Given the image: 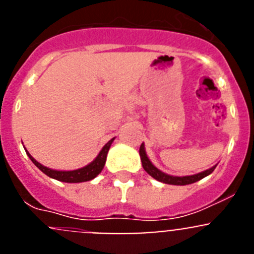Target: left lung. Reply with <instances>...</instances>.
Listing matches in <instances>:
<instances>
[{
    "instance_id": "left-lung-1",
    "label": "left lung",
    "mask_w": 254,
    "mask_h": 254,
    "mask_svg": "<svg viewBox=\"0 0 254 254\" xmlns=\"http://www.w3.org/2000/svg\"><path fill=\"white\" fill-rule=\"evenodd\" d=\"M139 152H140V158H141L143 170H145L151 177H152V178H155L156 181L162 182V183H166V184H172V186H187V184L195 183V182L205 178L206 176L211 175L217 166V165L212 166V167L209 168V170L203 171V172H200V173H196V175L182 176V177L171 176V175H167V173L162 172V171H160L157 167H155V166L152 165V162L150 161V158L147 157V153H146L145 145H143V142L141 143V146H140Z\"/></svg>"
}]
</instances>
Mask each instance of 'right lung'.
I'll list each match as a JSON object with an SVG mask.
<instances>
[{"instance_id": "right-lung-1", "label": "right lung", "mask_w": 254, "mask_h": 254, "mask_svg": "<svg viewBox=\"0 0 254 254\" xmlns=\"http://www.w3.org/2000/svg\"><path fill=\"white\" fill-rule=\"evenodd\" d=\"M115 137H113L112 140H109L106 145L103 146L101 151H99L98 156L92 161L91 163H88L87 166L84 167L78 168V170H73V171H58V170H51V168L45 167L43 166L42 163L38 162L27 150L28 157L32 160V162L42 171L43 173H45L48 177L50 178L56 179V181H60V182H65V183H81V182H87V181H91V179L96 178L99 173L102 172V170L104 168V165H106V160H107V155H108V151L111 148L112 142L114 141Z\"/></svg>"}]
</instances>
